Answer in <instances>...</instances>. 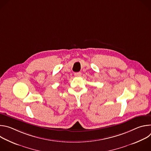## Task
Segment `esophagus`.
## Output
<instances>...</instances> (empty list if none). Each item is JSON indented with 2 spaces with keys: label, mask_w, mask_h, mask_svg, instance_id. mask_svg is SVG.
<instances>
[{
  "label": "esophagus",
  "mask_w": 151,
  "mask_h": 151,
  "mask_svg": "<svg viewBox=\"0 0 151 151\" xmlns=\"http://www.w3.org/2000/svg\"><path fill=\"white\" fill-rule=\"evenodd\" d=\"M74 75L75 77H80L81 76V72H76L74 73Z\"/></svg>",
  "instance_id": "34e87169"
}]
</instances>
